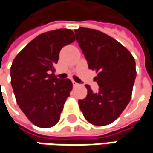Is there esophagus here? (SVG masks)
<instances>
[{
  "mask_svg": "<svg viewBox=\"0 0 153 153\" xmlns=\"http://www.w3.org/2000/svg\"><path fill=\"white\" fill-rule=\"evenodd\" d=\"M72 83H73V85H74V86H78V85H79L77 82H76V81H74V80H72Z\"/></svg>",
  "mask_w": 153,
  "mask_h": 153,
  "instance_id": "34e87169",
  "label": "esophagus"
}]
</instances>
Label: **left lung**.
Returning a JSON list of instances; mask_svg holds the SVG:
<instances>
[{
    "instance_id": "8db88e82",
    "label": "left lung",
    "mask_w": 153,
    "mask_h": 153,
    "mask_svg": "<svg viewBox=\"0 0 153 153\" xmlns=\"http://www.w3.org/2000/svg\"><path fill=\"white\" fill-rule=\"evenodd\" d=\"M75 34L89 69L97 73L94 79L99 86L98 93H93L85 85L88 93L78 100L80 110L94 126L110 125L131 100L137 75L135 59L120 42L99 30L79 27Z\"/></svg>"
}]
</instances>
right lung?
Masks as SVG:
<instances>
[{
  "mask_svg": "<svg viewBox=\"0 0 153 153\" xmlns=\"http://www.w3.org/2000/svg\"><path fill=\"white\" fill-rule=\"evenodd\" d=\"M75 41L71 29L42 33L22 49L13 61L11 85L20 109L35 126H56L72 90L67 78L58 79L54 65L62 47Z\"/></svg>",
  "mask_w": 153,
  "mask_h": 153,
  "instance_id": "obj_1",
  "label": "right lung"
}]
</instances>
